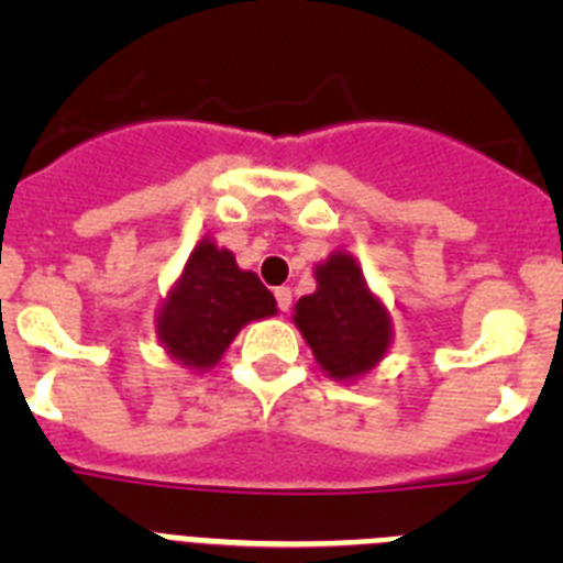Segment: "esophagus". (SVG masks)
I'll return each instance as SVG.
<instances>
[{
	"instance_id": "1",
	"label": "esophagus",
	"mask_w": 563,
	"mask_h": 563,
	"mask_svg": "<svg viewBox=\"0 0 563 563\" xmlns=\"http://www.w3.org/2000/svg\"><path fill=\"white\" fill-rule=\"evenodd\" d=\"M276 305H278V310H282V312L290 310V305H292L290 287H276Z\"/></svg>"
}]
</instances>
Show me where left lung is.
Instances as JSON below:
<instances>
[{
  "mask_svg": "<svg viewBox=\"0 0 563 563\" xmlns=\"http://www.w3.org/2000/svg\"><path fill=\"white\" fill-rule=\"evenodd\" d=\"M316 292L296 305V327L318 366L335 380H355L383 361L391 343L389 310L366 287L350 253H332L316 267Z\"/></svg>",
  "mask_w": 563,
  "mask_h": 563,
  "instance_id": "obj_1",
  "label": "left lung"
}]
</instances>
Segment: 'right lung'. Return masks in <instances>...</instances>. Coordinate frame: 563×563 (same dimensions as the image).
Here are the masks:
<instances>
[{"label": "right lung", "instance_id": "right-lung-1", "mask_svg": "<svg viewBox=\"0 0 563 563\" xmlns=\"http://www.w3.org/2000/svg\"><path fill=\"white\" fill-rule=\"evenodd\" d=\"M267 316H276L273 292L206 236L163 301L157 338L186 369L206 372L220 363L242 327Z\"/></svg>", "mask_w": 563, "mask_h": 563}]
</instances>
